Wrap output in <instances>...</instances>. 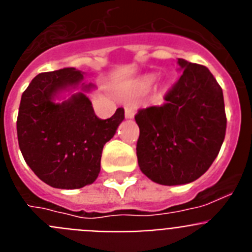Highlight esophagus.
<instances>
[{"label": "esophagus", "instance_id": "34e87169", "mask_svg": "<svg viewBox=\"0 0 252 252\" xmlns=\"http://www.w3.org/2000/svg\"><path fill=\"white\" fill-rule=\"evenodd\" d=\"M125 116H126V119H132L135 116V108L132 106L125 107Z\"/></svg>", "mask_w": 252, "mask_h": 252}]
</instances>
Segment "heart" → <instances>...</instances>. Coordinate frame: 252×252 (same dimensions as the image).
Returning <instances> with one entry per match:
<instances>
[{"instance_id": "heart-1", "label": "heart", "mask_w": 252, "mask_h": 252, "mask_svg": "<svg viewBox=\"0 0 252 252\" xmlns=\"http://www.w3.org/2000/svg\"><path fill=\"white\" fill-rule=\"evenodd\" d=\"M148 82H150V79H149V81H148Z\"/></svg>"}]
</instances>
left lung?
<instances>
[{
	"mask_svg": "<svg viewBox=\"0 0 252 252\" xmlns=\"http://www.w3.org/2000/svg\"><path fill=\"white\" fill-rule=\"evenodd\" d=\"M183 72L164 103L140 108L137 161L149 179L179 186L203 175L221 150L227 119L221 86L207 66L178 59Z\"/></svg>",
	"mask_w": 252,
	"mask_h": 252,
	"instance_id": "8db88e82",
	"label": "left lung"
}]
</instances>
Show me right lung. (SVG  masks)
I'll return each mask as SVG.
<instances>
[{
    "label": "right lung",
    "mask_w": 252,
    "mask_h": 252,
    "mask_svg": "<svg viewBox=\"0 0 252 252\" xmlns=\"http://www.w3.org/2000/svg\"><path fill=\"white\" fill-rule=\"evenodd\" d=\"M82 78L74 68L40 73L21 95L16 122L20 150L31 170L54 188L93 183L101 170L104 144L125 119L122 107L110 119H98L83 93L60 104L53 102L57 92Z\"/></svg>",
    "instance_id": "1"
}]
</instances>
